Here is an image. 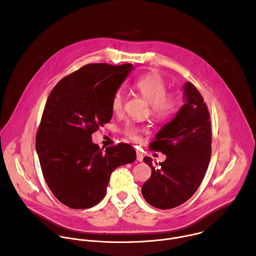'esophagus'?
I'll return each instance as SVG.
<instances>
[{
  "label": "esophagus",
  "instance_id": "34e87169",
  "mask_svg": "<svg viewBox=\"0 0 256 256\" xmlns=\"http://www.w3.org/2000/svg\"><path fill=\"white\" fill-rule=\"evenodd\" d=\"M142 159H144V157H142V153H140V152H138V151H136V160H138V161H140V162H142Z\"/></svg>",
  "mask_w": 256,
  "mask_h": 256
}]
</instances>
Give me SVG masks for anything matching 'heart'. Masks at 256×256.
<instances>
[{"label":"heart","instance_id":"b5f03b06","mask_svg":"<svg viewBox=\"0 0 256 256\" xmlns=\"http://www.w3.org/2000/svg\"><path fill=\"white\" fill-rule=\"evenodd\" d=\"M136 89L140 94L152 105V114L158 120H165L170 118L176 112L177 100L173 96H167V88L163 79L154 72L142 76L136 82ZM124 102V90H118L112 98V106L114 112L122 110ZM124 134L132 140H138L140 138L136 128L128 126Z\"/></svg>","mask_w":256,"mask_h":256}]
</instances>
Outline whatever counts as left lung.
I'll return each mask as SVG.
<instances>
[{
    "mask_svg": "<svg viewBox=\"0 0 256 256\" xmlns=\"http://www.w3.org/2000/svg\"><path fill=\"white\" fill-rule=\"evenodd\" d=\"M184 104L175 116L157 132L150 147L166 155L154 168L152 158L144 161L151 169L142 194L149 204L168 210L190 200L206 175L212 153L210 122L208 107L196 88L184 85Z\"/></svg>",
    "mask_w": 256,
    "mask_h": 256,
    "instance_id": "1",
    "label": "left lung"
}]
</instances>
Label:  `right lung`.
I'll list each match as a JSON object with an SVG mask.
<instances>
[{"label":"right lung","instance_id":"obj_1","mask_svg":"<svg viewBox=\"0 0 256 256\" xmlns=\"http://www.w3.org/2000/svg\"><path fill=\"white\" fill-rule=\"evenodd\" d=\"M132 70V64H86L62 78L48 98L36 153L50 190L70 208L97 204L112 171L136 158L128 144L103 151L91 136L110 122L114 95Z\"/></svg>","mask_w":256,"mask_h":256}]
</instances>
